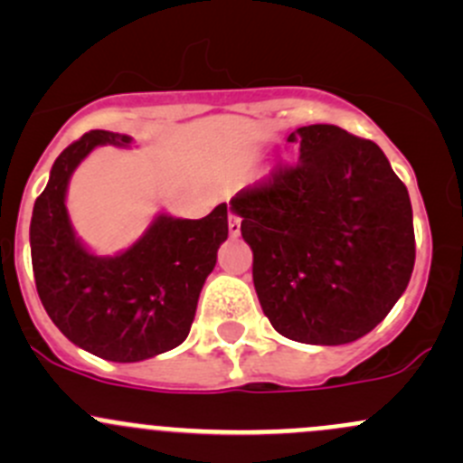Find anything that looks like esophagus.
<instances>
[{"instance_id":"1","label":"esophagus","mask_w":463,"mask_h":463,"mask_svg":"<svg viewBox=\"0 0 463 463\" xmlns=\"http://www.w3.org/2000/svg\"><path fill=\"white\" fill-rule=\"evenodd\" d=\"M228 231H231L232 237L240 235V231H241V217H240V214L232 213V210L228 213Z\"/></svg>"}]
</instances>
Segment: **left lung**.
Here are the masks:
<instances>
[{"label": "left lung", "mask_w": 463, "mask_h": 463, "mask_svg": "<svg viewBox=\"0 0 463 463\" xmlns=\"http://www.w3.org/2000/svg\"><path fill=\"white\" fill-rule=\"evenodd\" d=\"M288 141L300 145L296 165L231 199L261 311L296 343H354L390 314L412 275L408 188L376 143L335 125H307Z\"/></svg>", "instance_id": "8db88e82"}]
</instances>
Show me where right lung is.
Returning <instances> with one entry per match:
<instances>
[{"mask_svg":"<svg viewBox=\"0 0 463 463\" xmlns=\"http://www.w3.org/2000/svg\"><path fill=\"white\" fill-rule=\"evenodd\" d=\"M129 143L128 134L91 129L69 145L31 219L33 273L46 314L73 345L114 363L145 361L188 338L199 293L228 237V208L219 203L202 219L158 214L114 258L89 253L64 205L69 179L98 145Z\"/></svg>","mask_w":463,"mask_h":463,"instance_id":"right-lung-1","label":"right lung"}]
</instances>
